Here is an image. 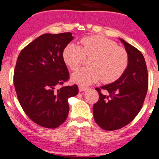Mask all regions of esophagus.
I'll use <instances>...</instances> for the list:
<instances>
[{
    "label": "esophagus",
    "mask_w": 159,
    "mask_h": 159,
    "mask_svg": "<svg viewBox=\"0 0 159 159\" xmlns=\"http://www.w3.org/2000/svg\"><path fill=\"white\" fill-rule=\"evenodd\" d=\"M78 88H79V90L81 91V92H83V91L87 90V89H88L87 87H84V86H82V85H79V86H78Z\"/></svg>",
    "instance_id": "obj_1"
}]
</instances>
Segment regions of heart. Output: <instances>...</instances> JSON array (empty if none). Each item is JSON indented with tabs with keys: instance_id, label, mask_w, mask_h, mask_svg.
Here are the masks:
<instances>
[{
	"instance_id": "b5f03b06",
	"label": "heart",
	"mask_w": 159,
	"mask_h": 159,
	"mask_svg": "<svg viewBox=\"0 0 159 159\" xmlns=\"http://www.w3.org/2000/svg\"><path fill=\"white\" fill-rule=\"evenodd\" d=\"M81 45L69 43L63 51V59L71 70L75 71L89 59L90 66L72 74V81L81 85H90L102 79L104 83L116 81L125 72L129 57L125 48L114 41L99 35L83 37Z\"/></svg>"
}]
</instances>
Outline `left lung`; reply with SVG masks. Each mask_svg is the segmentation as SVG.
Masks as SVG:
<instances>
[{
    "mask_svg": "<svg viewBox=\"0 0 159 159\" xmlns=\"http://www.w3.org/2000/svg\"><path fill=\"white\" fill-rule=\"evenodd\" d=\"M120 39L129 54L128 68L114 83L96 88L99 98L93 108L96 123L106 131L117 130L131 123L143 106L148 89V72L143 54ZM102 89L105 94L101 93Z\"/></svg>",
    "mask_w": 159,
    "mask_h": 159,
    "instance_id": "1",
    "label": "left lung"
}]
</instances>
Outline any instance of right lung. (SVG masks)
Instances as JSON below:
<instances>
[{
    "label": "right lung",
    "mask_w": 159,
    "mask_h": 159,
    "mask_svg": "<svg viewBox=\"0 0 159 159\" xmlns=\"http://www.w3.org/2000/svg\"><path fill=\"white\" fill-rule=\"evenodd\" d=\"M73 38L70 32L43 34L18 57L13 76L18 99L27 116L42 127L55 129L64 123L68 98L78 93L76 84L62 87L69 79L63 51Z\"/></svg>",
    "instance_id": "obj_1"
}]
</instances>
